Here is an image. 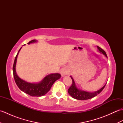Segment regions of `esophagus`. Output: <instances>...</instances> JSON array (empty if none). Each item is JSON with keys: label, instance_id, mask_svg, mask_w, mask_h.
Here are the masks:
<instances>
[{"label": "esophagus", "instance_id": "1", "mask_svg": "<svg viewBox=\"0 0 123 123\" xmlns=\"http://www.w3.org/2000/svg\"><path fill=\"white\" fill-rule=\"evenodd\" d=\"M60 73H61V74L62 77L68 74V71L66 69H62L60 71Z\"/></svg>", "mask_w": 123, "mask_h": 123}]
</instances>
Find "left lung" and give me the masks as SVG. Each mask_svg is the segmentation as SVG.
<instances>
[{
    "label": "left lung",
    "mask_w": 123,
    "mask_h": 123,
    "mask_svg": "<svg viewBox=\"0 0 123 123\" xmlns=\"http://www.w3.org/2000/svg\"><path fill=\"white\" fill-rule=\"evenodd\" d=\"M97 48L99 49V51L101 52L102 53L105 55L107 57V55L105 51H104L103 49H102L99 46H97ZM70 77H71L72 79V83L71 84V86H70L69 88L68 89V92L69 95L71 96L72 97H73L74 99H78V100H87V99H91L94 97L97 96L99 93H100L101 92L102 90L104 89V88H105L106 86V85L105 86H104V87H102L100 89L96 91V92H87V91L81 90L79 89H78L76 87V86L75 85V82L74 81V79H73L71 76Z\"/></svg>",
    "instance_id": "obj_1"
}]
</instances>
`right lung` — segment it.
Here are the masks:
<instances>
[{
    "label": "right lung",
    "mask_w": 123,
    "mask_h": 123,
    "mask_svg": "<svg viewBox=\"0 0 123 123\" xmlns=\"http://www.w3.org/2000/svg\"><path fill=\"white\" fill-rule=\"evenodd\" d=\"M36 42V41L35 40H32L29 42L28 44H30V43H34ZM21 48L18 51L16 56L15 57L12 67L13 75H14L16 83L18 87L22 91L31 96L40 97L45 95L50 90L52 86L55 82V81L61 77V74H53L48 75L44 78V79L41 82L38 83H31L26 82L25 81L21 79L18 77L16 74L15 69L18 54Z\"/></svg>",
    "instance_id": "right-lung-1"
}]
</instances>
